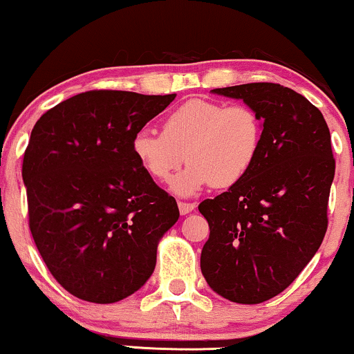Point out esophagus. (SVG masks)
<instances>
[{"label":"esophagus","mask_w":354,"mask_h":354,"mask_svg":"<svg viewBox=\"0 0 354 354\" xmlns=\"http://www.w3.org/2000/svg\"><path fill=\"white\" fill-rule=\"evenodd\" d=\"M178 208H179V213H181V215H187V213H191L194 208H196V203L178 202Z\"/></svg>","instance_id":"34e87169"}]
</instances>
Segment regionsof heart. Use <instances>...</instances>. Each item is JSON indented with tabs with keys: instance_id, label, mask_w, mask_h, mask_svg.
<instances>
[{
	"instance_id": "obj_1",
	"label": "heart",
	"mask_w": 354,
	"mask_h": 354,
	"mask_svg": "<svg viewBox=\"0 0 354 354\" xmlns=\"http://www.w3.org/2000/svg\"><path fill=\"white\" fill-rule=\"evenodd\" d=\"M263 120L247 104L225 106L191 99L163 118L162 133L141 129L133 136L131 151L149 176L167 181L184 162L171 191L191 196L202 187H231L248 175L260 157Z\"/></svg>"
}]
</instances>
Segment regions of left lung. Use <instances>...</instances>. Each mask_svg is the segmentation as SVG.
I'll list each match as a JSON object with an SVG mask.
<instances>
[{
  "label": "left lung",
  "mask_w": 354,
  "mask_h": 354,
  "mask_svg": "<svg viewBox=\"0 0 354 354\" xmlns=\"http://www.w3.org/2000/svg\"><path fill=\"white\" fill-rule=\"evenodd\" d=\"M212 93L242 99L260 113L263 146L242 181L198 205L210 226L201 270L218 295L257 305L286 290L326 236L335 175L330 131L319 109L281 84Z\"/></svg>",
  "instance_id": "1"
}]
</instances>
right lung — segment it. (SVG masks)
<instances>
[{
  "instance_id": "right-lung-1",
  "label": "right lung",
  "mask_w": 354,
  "mask_h": 354,
  "mask_svg": "<svg viewBox=\"0 0 354 354\" xmlns=\"http://www.w3.org/2000/svg\"><path fill=\"white\" fill-rule=\"evenodd\" d=\"M175 97L86 91L35 123L22 165L30 231L54 279L77 298L120 301L152 276L179 210L136 162L131 141Z\"/></svg>"
}]
</instances>
